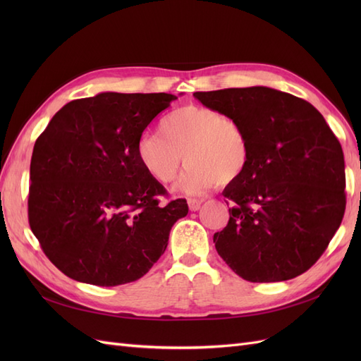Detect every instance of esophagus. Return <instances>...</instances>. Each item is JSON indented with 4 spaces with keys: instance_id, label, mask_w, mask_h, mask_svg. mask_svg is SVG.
Listing matches in <instances>:
<instances>
[{
    "instance_id": "esophagus-1",
    "label": "esophagus",
    "mask_w": 361,
    "mask_h": 361,
    "mask_svg": "<svg viewBox=\"0 0 361 361\" xmlns=\"http://www.w3.org/2000/svg\"><path fill=\"white\" fill-rule=\"evenodd\" d=\"M200 206H202V200H195V199H190L188 200L190 211H199Z\"/></svg>"
}]
</instances>
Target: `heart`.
Segmentation results:
<instances>
[{"instance_id":"1","label":"heart","mask_w":361,"mask_h":361,"mask_svg":"<svg viewBox=\"0 0 361 361\" xmlns=\"http://www.w3.org/2000/svg\"><path fill=\"white\" fill-rule=\"evenodd\" d=\"M159 134H147L137 143L143 169L161 183L176 178L183 164L178 188L199 195L216 183L231 185L241 179L250 161V143L244 128L212 106L185 105L161 120Z\"/></svg>"}]
</instances>
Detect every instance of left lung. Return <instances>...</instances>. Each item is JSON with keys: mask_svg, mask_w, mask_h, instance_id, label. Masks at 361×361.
<instances>
[{"mask_svg": "<svg viewBox=\"0 0 361 361\" xmlns=\"http://www.w3.org/2000/svg\"><path fill=\"white\" fill-rule=\"evenodd\" d=\"M245 130L250 161L227 185L231 218L214 235L218 255L253 283L285 281L316 264L346 206L342 146L307 101L269 87L195 92Z\"/></svg>", "mask_w": 361, "mask_h": 361, "instance_id": "obj_1", "label": "left lung"}]
</instances>
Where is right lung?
<instances>
[{"label":"right lung","mask_w":361,"mask_h":361,"mask_svg":"<svg viewBox=\"0 0 361 361\" xmlns=\"http://www.w3.org/2000/svg\"><path fill=\"white\" fill-rule=\"evenodd\" d=\"M170 93L105 92L64 105L36 140L28 221L47 257L68 277L118 286L164 255L187 200L159 204L166 188L141 166L137 143Z\"/></svg>","instance_id":"add662e5"}]
</instances>
